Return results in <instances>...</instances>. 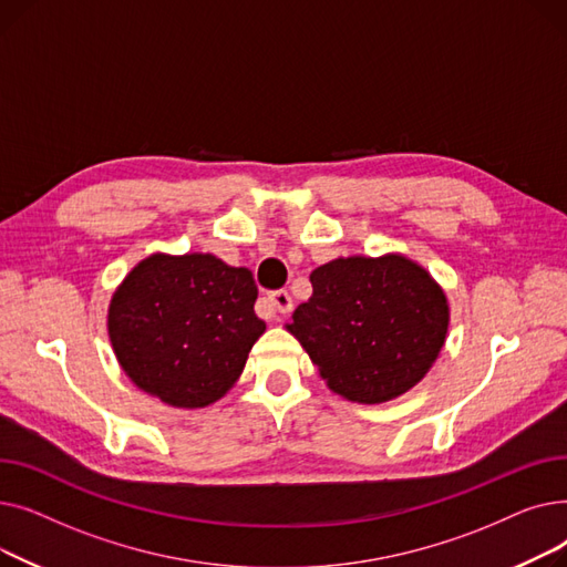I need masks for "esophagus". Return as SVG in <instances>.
I'll use <instances>...</instances> for the list:
<instances>
[{"instance_id":"34e87169","label":"esophagus","mask_w":567,"mask_h":567,"mask_svg":"<svg viewBox=\"0 0 567 567\" xmlns=\"http://www.w3.org/2000/svg\"><path fill=\"white\" fill-rule=\"evenodd\" d=\"M268 301H271V306H274V308H276V312H280V315H287V312H291V308H293L291 293H289V291H285V289L274 291L271 296H268Z\"/></svg>"}]
</instances>
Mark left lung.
Masks as SVG:
<instances>
[{
  "label": "left lung",
  "instance_id": "obj_1",
  "mask_svg": "<svg viewBox=\"0 0 567 567\" xmlns=\"http://www.w3.org/2000/svg\"><path fill=\"white\" fill-rule=\"evenodd\" d=\"M310 301L287 331L326 385L349 402L381 404L413 389L449 333L443 289L404 255L340 257L315 268Z\"/></svg>",
  "mask_w": 567,
  "mask_h": 567
}]
</instances>
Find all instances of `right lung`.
<instances>
[{
	"label": "right lung",
	"instance_id": "right-lung-1",
	"mask_svg": "<svg viewBox=\"0 0 567 567\" xmlns=\"http://www.w3.org/2000/svg\"><path fill=\"white\" fill-rule=\"evenodd\" d=\"M248 268L214 255L142 259L110 301L107 333L140 391L178 409L220 400L241 377L266 323Z\"/></svg>",
	"mask_w": 567,
	"mask_h": 567
}]
</instances>
